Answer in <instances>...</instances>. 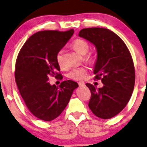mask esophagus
<instances>
[{
  "label": "esophagus",
  "mask_w": 147,
  "mask_h": 147,
  "mask_svg": "<svg viewBox=\"0 0 147 147\" xmlns=\"http://www.w3.org/2000/svg\"><path fill=\"white\" fill-rule=\"evenodd\" d=\"M78 85L80 87H84L85 86V83L84 82H82V81H81V82H78Z\"/></svg>",
  "instance_id": "34e87169"
}]
</instances>
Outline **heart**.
I'll list each match as a JSON object with an SVG mask.
<instances>
[{"label":"heart","instance_id":"b5f03b06","mask_svg":"<svg viewBox=\"0 0 147 147\" xmlns=\"http://www.w3.org/2000/svg\"><path fill=\"white\" fill-rule=\"evenodd\" d=\"M72 47L74 50L79 54L84 55L89 50V44L86 41L82 39H77L74 41L72 43ZM63 51L62 50H60L57 52V56H56V60L58 65L60 67L63 66ZM86 61H91L92 58L90 56H87L86 58ZM88 73V69L84 67H76L74 68L68 74V77L70 79L74 80H82L85 78L86 74Z\"/></svg>","mask_w":147,"mask_h":147}]
</instances>
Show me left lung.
I'll use <instances>...</instances> for the list:
<instances>
[{
    "mask_svg": "<svg viewBox=\"0 0 147 147\" xmlns=\"http://www.w3.org/2000/svg\"><path fill=\"white\" fill-rule=\"evenodd\" d=\"M78 35L95 46L97 57L93 73L104 84L99 88L86 84L91 92L88 107L97 117L110 119L123 110L134 88L135 69L131 54L123 41L107 28H83Z\"/></svg>",
    "mask_w": 147,
    "mask_h": 147,
    "instance_id": "left-lung-1",
    "label": "left lung"
}]
</instances>
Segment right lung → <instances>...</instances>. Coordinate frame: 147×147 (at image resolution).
Here are the masks:
<instances>
[{"label":"right lung","instance_id":"right-lung-1","mask_svg":"<svg viewBox=\"0 0 147 147\" xmlns=\"http://www.w3.org/2000/svg\"><path fill=\"white\" fill-rule=\"evenodd\" d=\"M74 32V29L37 32L18 54L15 71L18 90L29 111L41 120L50 121L59 117L78 87L77 82L69 80L61 82L59 88L48 82L50 76H62L56 56Z\"/></svg>","mask_w":147,"mask_h":147}]
</instances>
